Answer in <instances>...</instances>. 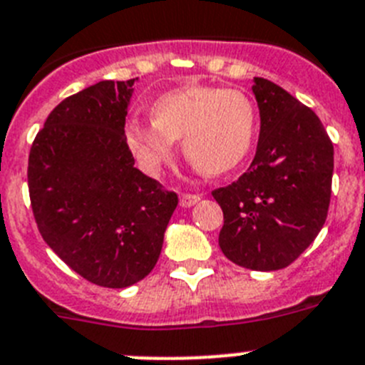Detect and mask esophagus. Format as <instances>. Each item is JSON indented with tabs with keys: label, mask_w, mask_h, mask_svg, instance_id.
Masks as SVG:
<instances>
[{
	"label": "esophagus",
	"mask_w": 365,
	"mask_h": 365,
	"mask_svg": "<svg viewBox=\"0 0 365 365\" xmlns=\"http://www.w3.org/2000/svg\"><path fill=\"white\" fill-rule=\"evenodd\" d=\"M200 198H202L200 195H192V192H183V195L180 196V203H182V207H192L195 203L200 202Z\"/></svg>",
	"instance_id": "esophagus-1"
}]
</instances>
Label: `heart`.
<instances>
[{"instance_id":"obj_1","label":"heart","mask_w":365,"mask_h":365,"mask_svg":"<svg viewBox=\"0 0 365 365\" xmlns=\"http://www.w3.org/2000/svg\"><path fill=\"white\" fill-rule=\"evenodd\" d=\"M256 133V105L236 87L192 85L163 94L153 120L130 118L123 136L147 175H160L182 138L185 158L207 175H223L247 156Z\"/></svg>"}]
</instances>
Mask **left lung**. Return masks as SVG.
<instances>
[{
    "label": "left lung",
    "instance_id": "8db88e82",
    "mask_svg": "<svg viewBox=\"0 0 365 365\" xmlns=\"http://www.w3.org/2000/svg\"><path fill=\"white\" fill-rule=\"evenodd\" d=\"M260 138L236 182L212 190L223 211L220 249L236 265L277 271L313 244L329 211L333 142L320 118L280 85L255 78Z\"/></svg>",
    "mask_w": 365,
    "mask_h": 365
}]
</instances>
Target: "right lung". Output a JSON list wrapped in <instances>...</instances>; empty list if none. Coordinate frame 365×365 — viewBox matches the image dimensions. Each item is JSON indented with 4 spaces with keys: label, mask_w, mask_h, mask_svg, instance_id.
Masks as SVG:
<instances>
[{
    "label": "right lung",
    "mask_w": 365,
    "mask_h": 365,
    "mask_svg": "<svg viewBox=\"0 0 365 365\" xmlns=\"http://www.w3.org/2000/svg\"><path fill=\"white\" fill-rule=\"evenodd\" d=\"M134 80H105L65 98L29 153V195L39 235L91 284L143 280L162 252L175 190L134 167L125 143Z\"/></svg>",
    "instance_id": "add662e5"
}]
</instances>
